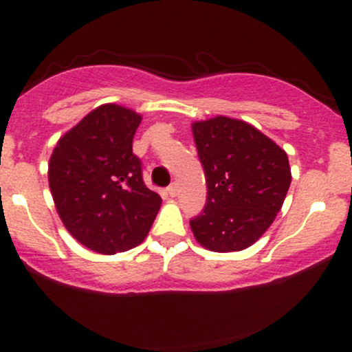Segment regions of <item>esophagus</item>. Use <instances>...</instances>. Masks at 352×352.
I'll return each instance as SVG.
<instances>
[{
	"mask_svg": "<svg viewBox=\"0 0 352 352\" xmlns=\"http://www.w3.org/2000/svg\"><path fill=\"white\" fill-rule=\"evenodd\" d=\"M167 192H168V195H170V197H175V195H177V185H175V184L168 185Z\"/></svg>",
	"mask_w": 352,
	"mask_h": 352,
	"instance_id": "esophagus-1",
	"label": "esophagus"
}]
</instances>
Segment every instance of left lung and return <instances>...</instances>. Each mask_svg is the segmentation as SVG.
I'll list each match as a JSON object with an SVG mask.
<instances>
[{"mask_svg":"<svg viewBox=\"0 0 352 352\" xmlns=\"http://www.w3.org/2000/svg\"><path fill=\"white\" fill-rule=\"evenodd\" d=\"M207 177V204L190 220L193 236L218 253L258 240L283 207L292 168L288 155L253 125L218 116L192 124Z\"/></svg>","mask_w":352,"mask_h":352,"instance_id":"left-lung-1","label":"left lung"}]
</instances>
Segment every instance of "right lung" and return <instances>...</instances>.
Wrapping results in <instances>:
<instances>
[{
    "label": "right lung",
    "instance_id": "1",
    "mask_svg": "<svg viewBox=\"0 0 352 352\" xmlns=\"http://www.w3.org/2000/svg\"><path fill=\"white\" fill-rule=\"evenodd\" d=\"M142 116L104 104L56 144L50 188L64 227L80 245L116 254L140 245L157 212L159 193L147 188L132 139Z\"/></svg>",
    "mask_w": 352,
    "mask_h": 352
}]
</instances>
